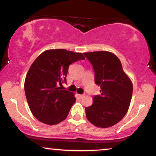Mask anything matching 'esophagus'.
Masks as SVG:
<instances>
[{
    "label": "esophagus",
    "mask_w": 156,
    "mask_h": 156,
    "mask_svg": "<svg viewBox=\"0 0 156 156\" xmlns=\"http://www.w3.org/2000/svg\"><path fill=\"white\" fill-rule=\"evenodd\" d=\"M84 95H78V97H79V98H80V99H82V98L84 97Z\"/></svg>",
    "instance_id": "obj_1"
}]
</instances>
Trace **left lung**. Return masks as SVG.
Wrapping results in <instances>:
<instances>
[{
  "label": "left lung",
  "mask_w": 156,
  "mask_h": 156,
  "mask_svg": "<svg viewBox=\"0 0 156 156\" xmlns=\"http://www.w3.org/2000/svg\"><path fill=\"white\" fill-rule=\"evenodd\" d=\"M83 54L93 65L95 84L100 86L101 92L100 95L93 98V105L85 107V115L95 126H112L128 111L132 97V82L123 70L119 58L112 52Z\"/></svg>",
  "instance_id": "obj_1"
}]
</instances>
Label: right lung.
I'll return each instance as SVG.
<instances>
[{
    "instance_id": "obj_1",
    "label": "right lung",
    "mask_w": 156,
    "mask_h": 156,
    "mask_svg": "<svg viewBox=\"0 0 156 156\" xmlns=\"http://www.w3.org/2000/svg\"><path fill=\"white\" fill-rule=\"evenodd\" d=\"M81 59H85L82 53L49 49L32 63L25 78V92L30 111L39 122L54 125L67 117L76 102L75 94L58 85L66 82L69 66Z\"/></svg>"
}]
</instances>
